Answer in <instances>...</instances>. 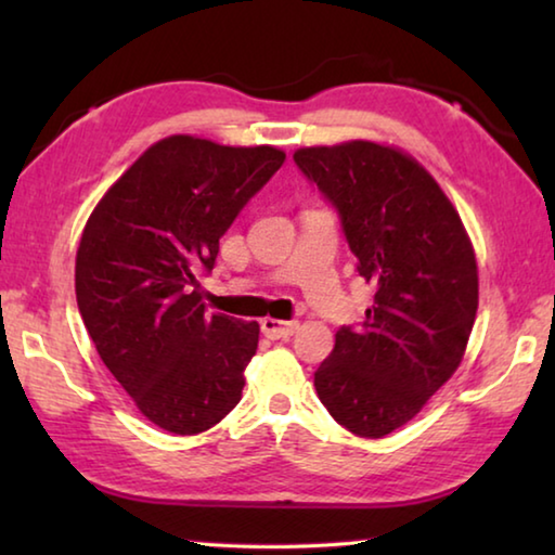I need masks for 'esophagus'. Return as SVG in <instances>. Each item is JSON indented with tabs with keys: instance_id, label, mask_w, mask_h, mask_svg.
I'll return each instance as SVG.
<instances>
[{
	"instance_id": "esophagus-1",
	"label": "esophagus",
	"mask_w": 555,
	"mask_h": 555,
	"mask_svg": "<svg viewBox=\"0 0 555 555\" xmlns=\"http://www.w3.org/2000/svg\"><path fill=\"white\" fill-rule=\"evenodd\" d=\"M298 331V321H276V318H264L261 321V333H264L269 340H286Z\"/></svg>"
}]
</instances>
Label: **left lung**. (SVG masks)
Masks as SVG:
<instances>
[{"instance_id": "obj_1", "label": "left lung", "mask_w": 555, "mask_h": 555, "mask_svg": "<svg viewBox=\"0 0 555 555\" xmlns=\"http://www.w3.org/2000/svg\"><path fill=\"white\" fill-rule=\"evenodd\" d=\"M294 162L335 208L357 271L374 286L364 323L335 333L315 391L350 434L382 438L463 360L477 313L473 244L434 176L399 149L311 146Z\"/></svg>"}]
</instances>
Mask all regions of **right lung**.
<instances>
[{"instance_id":"obj_1","label":"right lung","mask_w":555,"mask_h":555,"mask_svg":"<svg viewBox=\"0 0 555 555\" xmlns=\"http://www.w3.org/2000/svg\"><path fill=\"white\" fill-rule=\"evenodd\" d=\"M286 154L176 134L127 168L92 210L75 296L105 367L158 428L195 436L242 399L259 325L208 313L198 276Z\"/></svg>"}]
</instances>
